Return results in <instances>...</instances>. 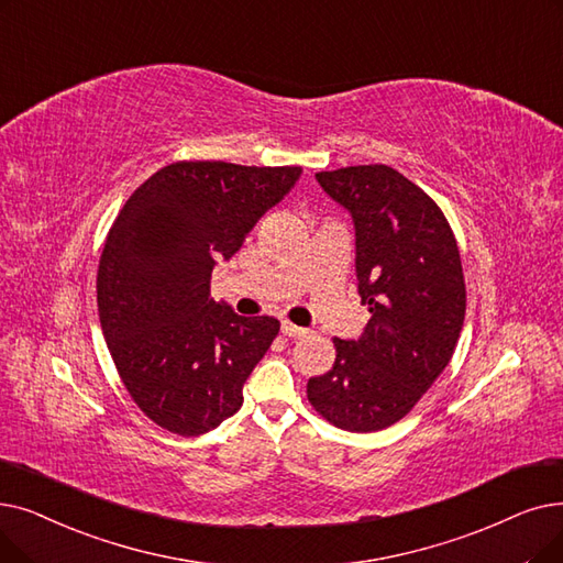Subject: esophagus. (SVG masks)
I'll use <instances>...</instances> for the list:
<instances>
[{"instance_id": "1", "label": "esophagus", "mask_w": 563, "mask_h": 563, "mask_svg": "<svg viewBox=\"0 0 563 563\" xmlns=\"http://www.w3.org/2000/svg\"><path fill=\"white\" fill-rule=\"evenodd\" d=\"M280 331H283V335H287V338H303V335L308 333V329L297 327V324H291V322H283V324H280Z\"/></svg>"}]
</instances>
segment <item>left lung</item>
<instances>
[{
	"label": "left lung",
	"instance_id": "left-lung-1",
	"mask_svg": "<svg viewBox=\"0 0 563 563\" xmlns=\"http://www.w3.org/2000/svg\"><path fill=\"white\" fill-rule=\"evenodd\" d=\"M352 213L356 278L371 322L333 338V368L308 400L335 428L377 432L411 411L449 365L467 310L457 241L430 195L388 165L314 175Z\"/></svg>",
	"mask_w": 563,
	"mask_h": 563
}]
</instances>
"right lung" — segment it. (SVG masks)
Instances as JSON below:
<instances>
[{
  "instance_id": "1",
  "label": "right lung",
  "mask_w": 563,
  "mask_h": 563,
  "mask_svg": "<svg viewBox=\"0 0 563 563\" xmlns=\"http://www.w3.org/2000/svg\"><path fill=\"white\" fill-rule=\"evenodd\" d=\"M299 175L297 165L177 161L114 218L96 276L101 329L131 398L163 430L205 434L239 411L280 322L216 303L211 272Z\"/></svg>"
}]
</instances>
